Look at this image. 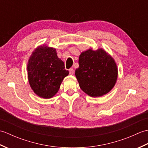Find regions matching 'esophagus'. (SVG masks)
Segmentation results:
<instances>
[{
	"label": "esophagus",
	"instance_id": "34e87169",
	"mask_svg": "<svg viewBox=\"0 0 148 148\" xmlns=\"http://www.w3.org/2000/svg\"><path fill=\"white\" fill-rule=\"evenodd\" d=\"M69 74H70L71 75H73L74 73V71L73 69H70L69 70Z\"/></svg>",
	"mask_w": 148,
	"mask_h": 148
}]
</instances>
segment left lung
<instances>
[{
    "mask_svg": "<svg viewBox=\"0 0 148 148\" xmlns=\"http://www.w3.org/2000/svg\"><path fill=\"white\" fill-rule=\"evenodd\" d=\"M75 75L81 89L88 95L100 97L111 90L118 77V68L104 50L92 49L81 53Z\"/></svg>",
    "mask_w": 148,
    "mask_h": 148,
    "instance_id": "1",
    "label": "left lung"
}]
</instances>
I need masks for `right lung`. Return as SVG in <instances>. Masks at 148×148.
<instances>
[{
	"label": "right lung",
	"instance_id": "1",
	"mask_svg": "<svg viewBox=\"0 0 148 148\" xmlns=\"http://www.w3.org/2000/svg\"><path fill=\"white\" fill-rule=\"evenodd\" d=\"M30 86L36 95L50 99L58 92L69 72L56 54V49L43 46L33 51L27 65Z\"/></svg>",
	"mask_w": 148,
	"mask_h": 148
}]
</instances>
